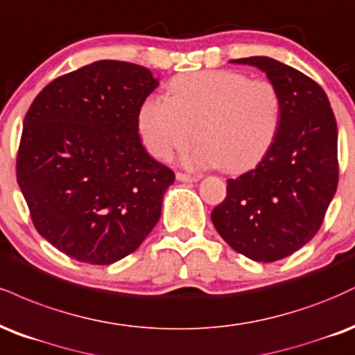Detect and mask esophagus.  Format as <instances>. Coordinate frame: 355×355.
I'll return each instance as SVG.
<instances>
[{"label": "esophagus", "instance_id": "obj_1", "mask_svg": "<svg viewBox=\"0 0 355 355\" xmlns=\"http://www.w3.org/2000/svg\"><path fill=\"white\" fill-rule=\"evenodd\" d=\"M176 179L181 182H196L199 181V176H191V174H184V173H178Z\"/></svg>", "mask_w": 355, "mask_h": 355}]
</instances>
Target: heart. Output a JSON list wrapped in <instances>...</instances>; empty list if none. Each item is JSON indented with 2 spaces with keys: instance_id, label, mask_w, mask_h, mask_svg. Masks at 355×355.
Returning a JSON list of instances; mask_svg holds the SVG:
<instances>
[{
  "instance_id": "heart-1",
  "label": "heart",
  "mask_w": 355,
  "mask_h": 355,
  "mask_svg": "<svg viewBox=\"0 0 355 355\" xmlns=\"http://www.w3.org/2000/svg\"><path fill=\"white\" fill-rule=\"evenodd\" d=\"M281 111V96L268 79L231 69L202 71L173 79L169 98L149 96L139 107L137 128L157 159H171L198 136L201 143L186 154V166L241 173L268 154Z\"/></svg>"
}]
</instances>
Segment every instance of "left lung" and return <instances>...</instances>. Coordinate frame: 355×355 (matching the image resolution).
<instances>
[{
	"instance_id": "obj_1",
	"label": "left lung",
	"mask_w": 355,
	"mask_h": 355,
	"mask_svg": "<svg viewBox=\"0 0 355 355\" xmlns=\"http://www.w3.org/2000/svg\"><path fill=\"white\" fill-rule=\"evenodd\" d=\"M232 62L256 66L277 87L281 124L256 169L227 179L211 219L236 252L274 262L299 251L322 224L339 181L337 124L327 94L301 71L266 56Z\"/></svg>"
}]
</instances>
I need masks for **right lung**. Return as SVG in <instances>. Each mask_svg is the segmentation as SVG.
I'll return each mask as SVG.
<instances>
[{
  "instance_id": "right-lung-1",
  "label": "right lung",
  "mask_w": 355,
  "mask_h": 355,
  "mask_svg": "<svg viewBox=\"0 0 355 355\" xmlns=\"http://www.w3.org/2000/svg\"><path fill=\"white\" fill-rule=\"evenodd\" d=\"M157 85L144 66L103 60L56 78L29 106L16 178L36 231L66 256L112 264L159 220L174 173L137 129Z\"/></svg>"
}]
</instances>
